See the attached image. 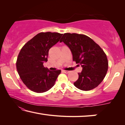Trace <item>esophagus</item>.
Returning a JSON list of instances; mask_svg holds the SVG:
<instances>
[{
  "label": "esophagus",
  "mask_w": 125,
  "mask_h": 125,
  "mask_svg": "<svg viewBox=\"0 0 125 125\" xmlns=\"http://www.w3.org/2000/svg\"><path fill=\"white\" fill-rule=\"evenodd\" d=\"M63 72L64 73H68L69 72V71H65V70H63Z\"/></svg>",
  "instance_id": "1"
}]
</instances>
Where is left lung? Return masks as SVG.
Returning a JSON list of instances; mask_svg holds the SVG:
<instances>
[{
    "label": "left lung",
    "instance_id": "left-lung-1",
    "mask_svg": "<svg viewBox=\"0 0 125 125\" xmlns=\"http://www.w3.org/2000/svg\"><path fill=\"white\" fill-rule=\"evenodd\" d=\"M63 42L70 49L73 61L82 67L79 78L74 85L80 90L88 91L96 88L106 74L108 61L106 55L90 37L78 33H64Z\"/></svg>",
    "mask_w": 125,
    "mask_h": 125
}]
</instances>
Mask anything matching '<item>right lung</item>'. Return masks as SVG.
Returning <instances> with one entry per match:
<instances>
[{"mask_svg":"<svg viewBox=\"0 0 125 125\" xmlns=\"http://www.w3.org/2000/svg\"><path fill=\"white\" fill-rule=\"evenodd\" d=\"M63 34L41 32L21 48L16 61V69L21 79L30 90L42 93L54 85L61 70L51 71L43 66L48 61L49 50L60 41Z\"/></svg>","mask_w":125,"mask_h":125,"instance_id":"add662e5","label":"right lung"}]
</instances>
